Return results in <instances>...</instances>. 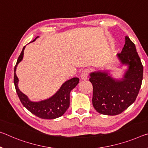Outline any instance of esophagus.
<instances>
[{"instance_id": "34e87169", "label": "esophagus", "mask_w": 148, "mask_h": 148, "mask_svg": "<svg viewBox=\"0 0 148 148\" xmlns=\"http://www.w3.org/2000/svg\"><path fill=\"white\" fill-rule=\"evenodd\" d=\"M88 74H89V70L85 69L82 72L81 75H80V77H81V79H83V80H85V79H88Z\"/></svg>"}]
</instances>
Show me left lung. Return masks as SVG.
Listing matches in <instances>:
<instances>
[{
	"label": "left lung",
	"mask_w": 148,
	"mask_h": 148,
	"mask_svg": "<svg viewBox=\"0 0 148 148\" xmlns=\"http://www.w3.org/2000/svg\"><path fill=\"white\" fill-rule=\"evenodd\" d=\"M120 66H126L123 78H113L109 70L91 72L93 85L92 103L98 112L105 115H116L130 106L136 99L143 79V66L134 43L125 37V44L117 54Z\"/></svg>",
	"instance_id": "left-lung-1"
}]
</instances>
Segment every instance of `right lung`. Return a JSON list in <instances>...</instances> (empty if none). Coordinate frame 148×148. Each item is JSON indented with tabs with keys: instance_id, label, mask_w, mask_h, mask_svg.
<instances>
[{
	"instance_id": "add662e5",
	"label": "right lung",
	"mask_w": 148,
	"mask_h": 148,
	"mask_svg": "<svg viewBox=\"0 0 148 148\" xmlns=\"http://www.w3.org/2000/svg\"><path fill=\"white\" fill-rule=\"evenodd\" d=\"M38 37L39 36L37 37L32 42L36 41ZM25 47V46L23 47L22 52L18 58L17 62L14 67V83L21 103L28 111L41 119H54L61 116L69 109L70 105V93L78 85L79 78H72L66 81L62 84L57 92L48 99L39 101H32L26 95L20 90L18 88L19 79L16 74V67L23 59Z\"/></svg>"
}]
</instances>
